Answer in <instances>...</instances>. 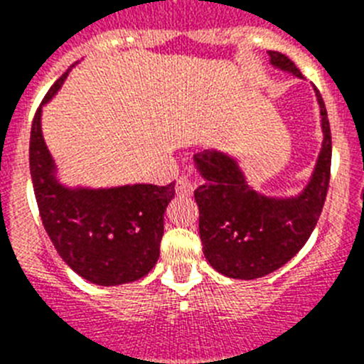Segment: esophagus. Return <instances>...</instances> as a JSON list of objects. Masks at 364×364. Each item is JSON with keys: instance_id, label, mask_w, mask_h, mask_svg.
Instances as JSON below:
<instances>
[{"instance_id": "1", "label": "esophagus", "mask_w": 364, "mask_h": 364, "mask_svg": "<svg viewBox=\"0 0 364 364\" xmlns=\"http://www.w3.org/2000/svg\"><path fill=\"white\" fill-rule=\"evenodd\" d=\"M197 182L198 180L191 175L178 176V180H176V184H175L176 193H178V195H191L195 186H197Z\"/></svg>"}]
</instances>
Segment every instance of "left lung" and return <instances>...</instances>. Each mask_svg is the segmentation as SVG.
Instances as JSON below:
<instances>
[{"mask_svg": "<svg viewBox=\"0 0 364 364\" xmlns=\"http://www.w3.org/2000/svg\"><path fill=\"white\" fill-rule=\"evenodd\" d=\"M272 65L302 76L290 58L269 50ZM321 107L323 149L310 184L294 198H269L246 184L237 162L218 151L195 156L204 184L195 191L198 233L211 266L231 279H259L284 266L310 239L326 200L332 166V133L326 107Z\"/></svg>", "mask_w": 364, "mask_h": 364, "instance_id": "left-lung-1", "label": "left lung"}]
</instances>
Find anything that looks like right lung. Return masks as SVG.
<instances>
[{
	"mask_svg": "<svg viewBox=\"0 0 364 364\" xmlns=\"http://www.w3.org/2000/svg\"><path fill=\"white\" fill-rule=\"evenodd\" d=\"M70 69L54 82L43 102L62 87ZM41 105L31 129V176L41 222L67 264L100 286L138 281L160 255L164 211L175 184H134L111 189H69L58 184L54 162L41 134Z\"/></svg>",
	"mask_w": 364,
	"mask_h": 364,
	"instance_id": "add662e5",
	"label": "right lung"
}]
</instances>
